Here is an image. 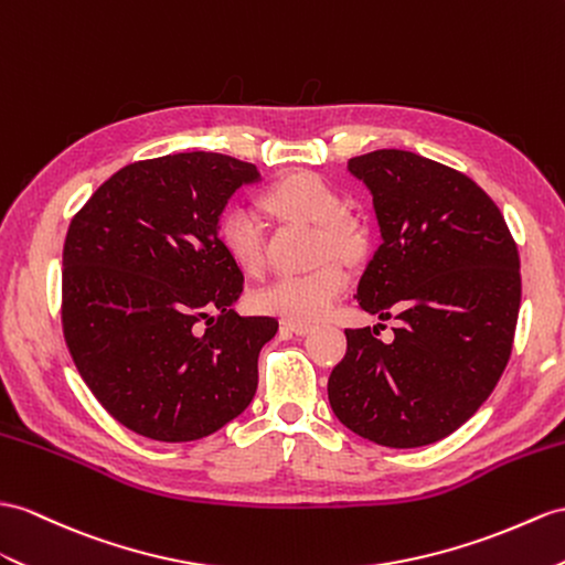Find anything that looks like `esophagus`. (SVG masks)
Segmentation results:
<instances>
[{"label":"esophagus","mask_w":565,"mask_h":565,"mask_svg":"<svg viewBox=\"0 0 565 565\" xmlns=\"http://www.w3.org/2000/svg\"><path fill=\"white\" fill-rule=\"evenodd\" d=\"M285 330H290V333H295V335H309L311 330H313V326L311 323H299V321H282L280 323Z\"/></svg>","instance_id":"obj_1"}]
</instances>
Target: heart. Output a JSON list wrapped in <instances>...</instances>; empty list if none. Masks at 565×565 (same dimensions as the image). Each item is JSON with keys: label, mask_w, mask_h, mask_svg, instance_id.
Wrapping results in <instances>:
<instances>
[{"label": "heart", "mask_w": 565, "mask_h": 565, "mask_svg": "<svg viewBox=\"0 0 565 565\" xmlns=\"http://www.w3.org/2000/svg\"><path fill=\"white\" fill-rule=\"evenodd\" d=\"M264 203L275 215L313 225L311 254L321 260L305 273L278 275L254 295V305L258 311L282 316L287 321H319L333 309L350 280L348 268L337 256L360 258L366 249V232L354 217L340 213V194L313 172H292L278 179L266 191ZM220 244L244 273H258L266 258L264 223L258 213L230 209L220 220Z\"/></svg>", "instance_id": "b5f03b06"}]
</instances>
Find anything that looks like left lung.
I'll use <instances>...</instances> for the list:
<instances>
[{"instance_id":"1","label":"left lung","mask_w":565,"mask_h":565,"mask_svg":"<svg viewBox=\"0 0 565 565\" xmlns=\"http://www.w3.org/2000/svg\"><path fill=\"white\" fill-rule=\"evenodd\" d=\"M374 196L383 244L356 301L401 321L348 328L328 379L335 417L379 446L441 441L487 401L511 360L520 311V256L505 220L470 177L409 150L348 160Z\"/></svg>"}]
</instances>
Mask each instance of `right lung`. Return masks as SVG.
Returning a JSON list of instances; mask_svg holds the SVG:
<instances>
[{
	"mask_svg": "<svg viewBox=\"0 0 565 565\" xmlns=\"http://www.w3.org/2000/svg\"><path fill=\"white\" fill-rule=\"evenodd\" d=\"M258 170L191 150L121 168L66 232L62 328L90 393L153 441L211 436L249 407L270 316L232 305L244 275L217 220Z\"/></svg>",
	"mask_w": 565,
	"mask_h": 565,
	"instance_id": "right-lung-1",
	"label": "right lung"
}]
</instances>
